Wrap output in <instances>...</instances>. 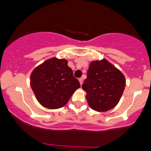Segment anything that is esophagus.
<instances>
[{
    "label": "esophagus",
    "mask_w": 151,
    "mask_h": 151,
    "mask_svg": "<svg viewBox=\"0 0 151 151\" xmlns=\"http://www.w3.org/2000/svg\"><path fill=\"white\" fill-rule=\"evenodd\" d=\"M78 81H79V82H80V85H82V83H83V79H82V78H78Z\"/></svg>",
    "instance_id": "34e87169"
}]
</instances>
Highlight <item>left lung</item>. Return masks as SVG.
<instances>
[{
    "label": "left lung",
    "instance_id": "obj_1",
    "mask_svg": "<svg viewBox=\"0 0 151 151\" xmlns=\"http://www.w3.org/2000/svg\"><path fill=\"white\" fill-rule=\"evenodd\" d=\"M125 86V76L106 60L92 61L82 88L87 93L86 99L94 110H111L120 100Z\"/></svg>",
    "mask_w": 151,
    "mask_h": 151
}]
</instances>
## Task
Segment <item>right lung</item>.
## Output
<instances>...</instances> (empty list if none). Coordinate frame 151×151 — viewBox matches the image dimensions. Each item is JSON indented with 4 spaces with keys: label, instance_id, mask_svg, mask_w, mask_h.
I'll return each instance as SVG.
<instances>
[{
    "label": "right lung",
    "instance_id": "right-lung-1",
    "mask_svg": "<svg viewBox=\"0 0 151 151\" xmlns=\"http://www.w3.org/2000/svg\"><path fill=\"white\" fill-rule=\"evenodd\" d=\"M65 59L47 60L33 70L31 87L39 103L45 107H63L80 83Z\"/></svg>",
    "mask_w": 151,
    "mask_h": 151
}]
</instances>
